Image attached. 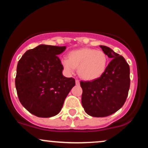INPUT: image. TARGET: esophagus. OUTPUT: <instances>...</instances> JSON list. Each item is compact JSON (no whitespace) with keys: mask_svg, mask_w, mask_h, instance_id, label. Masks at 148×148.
<instances>
[{"mask_svg":"<svg viewBox=\"0 0 148 148\" xmlns=\"http://www.w3.org/2000/svg\"><path fill=\"white\" fill-rule=\"evenodd\" d=\"M76 85H79L80 84V81L79 79H76Z\"/></svg>","mask_w":148,"mask_h":148,"instance_id":"1","label":"esophagus"}]
</instances>
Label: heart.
<instances>
[{
	"instance_id": "heart-1",
	"label": "heart",
	"mask_w": 148,
	"mask_h": 148,
	"mask_svg": "<svg viewBox=\"0 0 148 148\" xmlns=\"http://www.w3.org/2000/svg\"><path fill=\"white\" fill-rule=\"evenodd\" d=\"M108 63V56L103 51L82 48L71 51L68 58L61 60L62 67L69 74L78 68V73L83 79L92 81L103 75Z\"/></svg>"
}]
</instances>
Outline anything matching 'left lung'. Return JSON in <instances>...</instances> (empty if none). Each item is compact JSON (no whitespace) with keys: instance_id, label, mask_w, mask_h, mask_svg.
<instances>
[{"instance_id":"left-lung-1","label":"left lung","mask_w":148,"mask_h":148,"mask_svg":"<svg viewBox=\"0 0 148 148\" xmlns=\"http://www.w3.org/2000/svg\"><path fill=\"white\" fill-rule=\"evenodd\" d=\"M112 59L103 74L92 81H81V103L92 117H106L118 111L128 96L130 86V66L125 59L106 46H100Z\"/></svg>"}]
</instances>
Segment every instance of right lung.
I'll list each match as a JSON object with an SVG mask.
<instances>
[{"label":"right lung","mask_w":148,"mask_h":148,"mask_svg":"<svg viewBox=\"0 0 148 148\" xmlns=\"http://www.w3.org/2000/svg\"><path fill=\"white\" fill-rule=\"evenodd\" d=\"M66 47L40 45L27 51L18 62L15 86L18 99L32 114L40 118L56 115L75 86V79L62 75L58 55Z\"/></svg>","instance_id":"right-lung-1"}]
</instances>
